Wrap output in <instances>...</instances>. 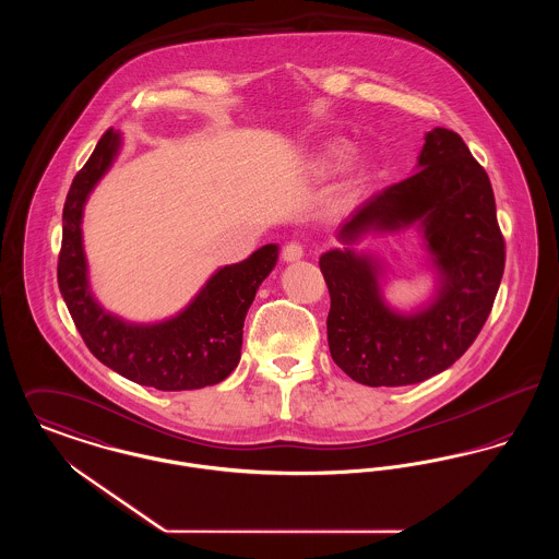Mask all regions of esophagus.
Returning <instances> with one entry per match:
<instances>
[{
	"label": "esophagus",
	"mask_w": 559,
	"mask_h": 559,
	"mask_svg": "<svg viewBox=\"0 0 559 559\" xmlns=\"http://www.w3.org/2000/svg\"><path fill=\"white\" fill-rule=\"evenodd\" d=\"M304 258V247L297 242V240H292V242H287L285 247H283V260L289 264V262H297V260H301Z\"/></svg>",
	"instance_id": "1"
}]
</instances>
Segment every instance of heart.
Returning a JSON list of instances; mask_svg holds the SVG:
<instances>
[{"instance_id": "b5f03b06", "label": "heart", "mask_w": 559, "mask_h": 559, "mask_svg": "<svg viewBox=\"0 0 559 559\" xmlns=\"http://www.w3.org/2000/svg\"><path fill=\"white\" fill-rule=\"evenodd\" d=\"M352 155V148L344 142H333L324 148L322 157H320V171H337L346 165L347 159Z\"/></svg>"}]
</instances>
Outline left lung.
<instances>
[{"label":"left lung","mask_w":559,"mask_h":559,"mask_svg":"<svg viewBox=\"0 0 559 559\" xmlns=\"http://www.w3.org/2000/svg\"><path fill=\"white\" fill-rule=\"evenodd\" d=\"M417 171L374 192L337 230L342 249L320 255L331 295L326 319L335 365L371 388H399L447 371L474 344L506 267L488 174L459 133L433 128ZM417 227L435 270V295L411 313L382 297V261L355 245L369 234Z\"/></svg>","instance_id":"8db88e82"}]
</instances>
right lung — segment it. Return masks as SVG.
<instances>
[{
    "mask_svg": "<svg viewBox=\"0 0 559 559\" xmlns=\"http://www.w3.org/2000/svg\"><path fill=\"white\" fill-rule=\"evenodd\" d=\"M121 142V132L110 128L67 194L58 287L85 346L108 369L160 392L215 385L239 365L245 317L276 266L278 245L270 242L239 264L217 267L176 317L130 322L108 312L90 287L81 222L92 190L117 159Z\"/></svg>",
    "mask_w": 559,
    "mask_h": 559,
    "instance_id": "add662e5",
    "label": "right lung"
}]
</instances>
